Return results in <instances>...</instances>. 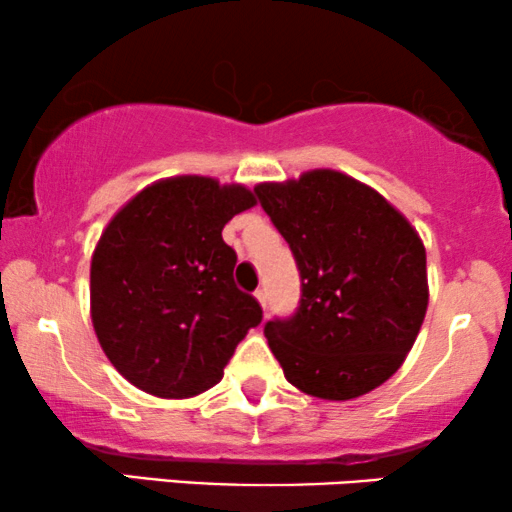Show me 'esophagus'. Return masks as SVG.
<instances>
[{
  "label": "esophagus",
  "instance_id": "1",
  "mask_svg": "<svg viewBox=\"0 0 512 512\" xmlns=\"http://www.w3.org/2000/svg\"><path fill=\"white\" fill-rule=\"evenodd\" d=\"M255 297H257V302L262 304V309H267V290L257 288V290H255Z\"/></svg>",
  "mask_w": 512,
  "mask_h": 512
}]
</instances>
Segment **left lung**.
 <instances>
[{
    "label": "left lung",
    "mask_w": 512,
    "mask_h": 512,
    "mask_svg": "<svg viewBox=\"0 0 512 512\" xmlns=\"http://www.w3.org/2000/svg\"><path fill=\"white\" fill-rule=\"evenodd\" d=\"M300 269L290 319L267 321L271 352L304 394L347 401L397 373L428 312L425 245L371 186L335 170L255 186Z\"/></svg>",
    "instance_id": "left-lung-1"
}]
</instances>
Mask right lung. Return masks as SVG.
Here are the masks:
<instances>
[{
  "label": "right lung",
  "mask_w": 512,
  "mask_h": 512,
  "mask_svg": "<svg viewBox=\"0 0 512 512\" xmlns=\"http://www.w3.org/2000/svg\"><path fill=\"white\" fill-rule=\"evenodd\" d=\"M257 200L241 184L172 177L139 191L108 222L89 271L92 323L122 378L163 399L215 387L238 342L262 321L234 283L222 229Z\"/></svg>",
  "instance_id": "obj_1"
}]
</instances>
